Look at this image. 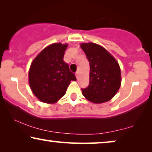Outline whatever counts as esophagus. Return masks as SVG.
<instances>
[{
  "label": "esophagus",
  "mask_w": 152,
  "mask_h": 152,
  "mask_svg": "<svg viewBox=\"0 0 152 152\" xmlns=\"http://www.w3.org/2000/svg\"><path fill=\"white\" fill-rule=\"evenodd\" d=\"M76 78L78 79V77H79V73H78V72H77L76 73Z\"/></svg>",
  "instance_id": "obj_1"
}]
</instances>
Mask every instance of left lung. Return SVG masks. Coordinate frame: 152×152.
Listing matches in <instances>:
<instances>
[{
	"label": "left lung",
	"mask_w": 152,
	"mask_h": 152,
	"mask_svg": "<svg viewBox=\"0 0 152 152\" xmlns=\"http://www.w3.org/2000/svg\"><path fill=\"white\" fill-rule=\"evenodd\" d=\"M80 47L90 67L89 83L87 88L82 89L83 95L94 103L109 101L121 87V73L118 63L99 45L88 42L82 43Z\"/></svg>",
	"instance_id": "left-lung-1"
}]
</instances>
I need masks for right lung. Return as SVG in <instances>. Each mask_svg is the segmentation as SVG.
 Here are the masks:
<instances>
[{
    "instance_id": "1",
    "label": "right lung",
    "mask_w": 152,
    "mask_h": 152,
    "mask_svg": "<svg viewBox=\"0 0 152 152\" xmlns=\"http://www.w3.org/2000/svg\"><path fill=\"white\" fill-rule=\"evenodd\" d=\"M67 44L54 43L44 49L31 64L29 83L34 95L41 102L55 103L65 94L76 76L63 61Z\"/></svg>"
}]
</instances>
